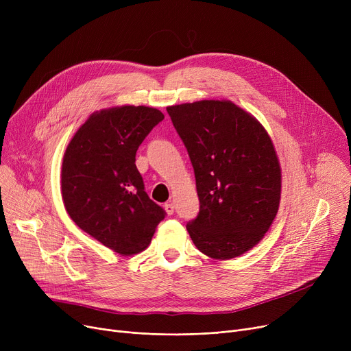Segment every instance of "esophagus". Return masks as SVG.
<instances>
[{"label":"esophagus","instance_id":"34e87169","mask_svg":"<svg viewBox=\"0 0 351 351\" xmlns=\"http://www.w3.org/2000/svg\"><path fill=\"white\" fill-rule=\"evenodd\" d=\"M163 208H165L166 213H168V215H173V212H175V205L172 204V202H166Z\"/></svg>","mask_w":351,"mask_h":351}]
</instances>
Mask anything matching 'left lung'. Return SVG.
<instances>
[{
  "mask_svg": "<svg viewBox=\"0 0 351 351\" xmlns=\"http://www.w3.org/2000/svg\"><path fill=\"white\" fill-rule=\"evenodd\" d=\"M191 158L199 213L186 225L212 259L241 256L269 230L280 202L278 155L265 128L230 101L166 108Z\"/></svg>",
  "mask_w": 351,
  "mask_h": 351,
  "instance_id": "left-lung-1",
  "label": "left lung"
}]
</instances>
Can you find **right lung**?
<instances>
[{
    "instance_id": "1",
    "label": "right lung",
    "mask_w": 351,
    "mask_h": 351,
    "mask_svg": "<svg viewBox=\"0 0 351 351\" xmlns=\"http://www.w3.org/2000/svg\"><path fill=\"white\" fill-rule=\"evenodd\" d=\"M163 118L147 106L101 110L78 129L64 155L61 186L68 215L125 256L146 249L166 216L145 192L135 165L139 145Z\"/></svg>"
}]
</instances>
